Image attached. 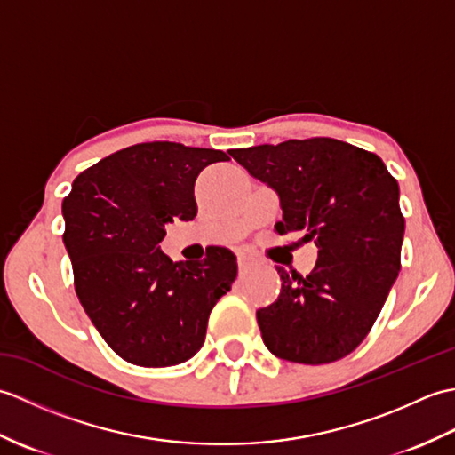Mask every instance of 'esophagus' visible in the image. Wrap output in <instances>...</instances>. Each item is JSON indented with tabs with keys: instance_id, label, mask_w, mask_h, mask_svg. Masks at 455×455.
<instances>
[{
	"instance_id": "esophagus-1",
	"label": "esophagus",
	"mask_w": 455,
	"mask_h": 455,
	"mask_svg": "<svg viewBox=\"0 0 455 455\" xmlns=\"http://www.w3.org/2000/svg\"><path fill=\"white\" fill-rule=\"evenodd\" d=\"M252 258H250L248 254H238V269L240 272H244V269H248V267H252Z\"/></svg>"
}]
</instances>
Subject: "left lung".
I'll return each instance as SVG.
<instances>
[{
	"label": "left lung",
	"mask_w": 455,
	"mask_h": 455,
	"mask_svg": "<svg viewBox=\"0 0 455 455\" xmlns=\"http://www.w3.org/2000/svg\"><path fill=\"white\" fill-rule=\"evenodd\" d=\"M272 188L289 248L316 246L305 277L277 266L282 291L256 318L266 347L295 363H331L354 352L379 316L401 269L404 219L399 183L379 156L336 139L287 140L230 150Z\"/></svg>",
	"instance_id": "obj_1"
}]
</instances>
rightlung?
Here are the masks:
<instances>
[{
	"mask_svg": "<svg viewBox=\"0 0 455 455\" xmlns=\"http://www.w3.org/2000/svg\"><path fill=\"white\" fill-rule=\"evenodd\" d=\"M222 150L144 142L80 173L62 203L64 246L85 315L123 360L168 367L199 352L212 307L238 266L227 248L172 262L162 252L166 225L197 215L193 197L203 168L227 162Z\"/></svg>",
	"mask_w": 455,
	"mask_h": 455,
	"instance_id": "add662e5",
	"label": "right lung"
}]
</instances>
